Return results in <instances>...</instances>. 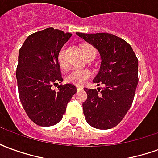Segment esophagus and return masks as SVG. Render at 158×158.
I'll return each instance as SVG.
<instances>
[{
	"mask_svg": "<svg viewBox=\"0 0 158 158\" xmlns=\"http://www.w3.org/2000/svg\"><path fill=\"white\" fill-rule=\"evenodd\" d=\"M76 87H77V89H78V90H82V89H83V87H82V86L77 85V86H76Z\"/></svg>",
	"mask_w": 158,
	"mask_h": 158,
	"instance_id": "1",
	"label": "esophagus"
}]
</instances>
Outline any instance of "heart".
Instances as JSON below:
<instances>
[{
    "label": "heart",
    "mask_w": 158,
    "mask_h": 158,
    "mask_svg": "<svg viewBox=\"0 0 158 158\" xmlns=\"http://www.w3.org/2000/svg\"><path fill=\"white\" fill-rule=\"evenodd\" d=\"M83 53L85 56L93 54L96 55V50L90 45H85L83 46ZM57 61L60 67L62 69H67L69 68V62L67 59V45H62L59 50L57 54ZM91 76V72L86 69H76L69 73L66 77V80L69 83L74 85H83L87 79Z\"/></svg>",
    "instance_id": "b5f03b06"
}]
</instances>
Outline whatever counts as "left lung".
Masks as SVG:
<instances>
[{
  "mask_svg": "<svg viewBox=\"0 0 158 158\" xmlns=\"http://www.w3.org/2000/svg\"><path fill=\"white\" fill-rule=\"evenodd\" d=\"M76 35L96 47L101 55L100 71L93 82L103 89L85 88L87 100L84 115L89 125L112 129L124 118L132 105L138 85V59L128 42L108 33Z\"/></svg>",
  "mask_w": 158,
  "mask_h": 158,
  "instance_id": "obj_1",
  "label": "left lung"
}]
</instances>
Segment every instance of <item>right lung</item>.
<instances>
[{
  "label": "right lung",
  "mask_w": 158,
  "mask_h": 158,
  "mask_svg": "<svg viewBox=\"0 0 158 158\" xmlns=\"http://www.w3.org/2000/svg\"><path fill=\"white\" fill-rule=\"evenodd\" d=\"M72 36L48 28L34 33L19 49L16 77L19 99L27 115L37 125L56 124L65 113L68 103L77 92L72 84L52 86L62 82L57 54Z\"/></svg>",
  "instance_id": "obj_1"
}]
</instances>
